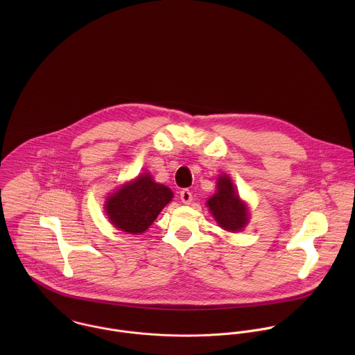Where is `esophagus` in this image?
Returning <instances> with one entry per match:
<instances>
[{"label":"esophagus","instance_id":"esophagus-1","mask_svg":"<svg viewBox=\"0 0 355 355\" xmlns=\"http://www.w3.org/2000/svg\"><path fill=\"white\" fill-rule=\"evenodd\" d=\"M180 200H182V202L184 203V205L191 203V201H193V194H191V191L187 190V189L182 190V191H180Z\"/></svg>","mask_w":355,"mask_h":355}]
</instances>
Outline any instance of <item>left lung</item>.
Wrapping results in <instances>:
<instances>
[{"label": "left lung", "mask_w": 355, "mask_h": 355, "mask_svg": "<svg viewBox=\"0 0 355 355\" xmlns=\"http://www.w3.org/2000/svg\"><path fill=\"white\" fill-rule=\"evenodd\" d=\"M206 205L217 224L225 231H242L249 223L248 205L239 198L228 175L218 176L217 190Z\"/></svg>", "instance_id": "left-lung-1"}]
</instances>
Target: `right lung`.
I'll list each match as a JSON object with an SVG mask.
<instances>
[{
  "mask_svg": "<svg viewBox=\"0 0 355 355\" xmlns=\"http://www.w3.org/2000/svg\"><path fill=\"white\" fill-rule=\"evenodd\" d=\"M172 198L171 189L155 183L150 173H142L106 198L105 213L117 230L139 235Z\"/></svg>",
  "mask_w": 355,
  "mask_h": 355,
  "instance_id": "add662e5",
  "label": "right lung"
}]
</instances>
